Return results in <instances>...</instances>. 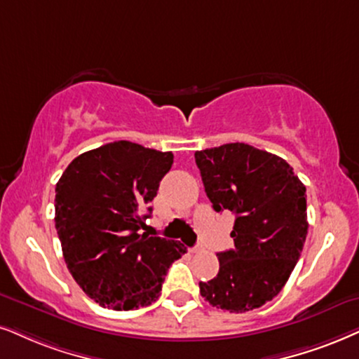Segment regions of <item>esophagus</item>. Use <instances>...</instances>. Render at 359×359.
I'll return each mask as SVG.
<instances>
[{
	"mask_svg": "<svg viewBox=\"0 0 359 359\" xmlns=\"http://www.w3.org/2000/svg\"><path fill=\"white\" fill-rule=\"evenodd\" d=\"M202 250H203L202 245H195V247L189 248V252H190V253H198V252H202Z\"/></svg>",
	"mask_w": 359,
	"mask_h": 359,
	"instance_id": "obj_1",
	"label": "esophagus"
}]
</instances>
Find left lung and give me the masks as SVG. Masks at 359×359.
<instances>
[{"mask_svg": "<svg viewBox=\"0 0 359 359\" xmlns=\"http://www.w3.org/2000/svg\"><path fill=\"white\" fill-rule=\"evenodd\" d=\"M215 212L235 215V248L220 252L215 278L201 281L212 306L245 313L273 300L306 240V189L287 161L243 142L195 152Z\"/></svg>", "mask_w": 359, "mask_h": 359, "instance_id": "1", "label": "left lung"}]
</instances>
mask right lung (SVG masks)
<instances>
[{"label":"right lung","mask_w":359,"mask_h":359,"mask_svg":"<svg viewBox=\"0 0 359 359\" xmlns=\"http://www.w3.org/2000/svg\"><path fill=\"white\" fill-rule=\"evenodd\" d=\"M172 162V152L117 140L81 154L56 184L54 222L67 270L104 308L151 305L170 263L187 252L175 240L140 232Z\"/></svg>","instance_id":"right-lung-1"}]
</instances>
